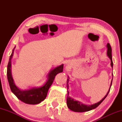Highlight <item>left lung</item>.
<instances>
[{
	"mask_svg": "<svg viewBox=\"0 0 122 122\" xmlns=\"http://www.w3.org/2000/svg\"><path fill=\"white\" fill-rule=\"evenodd\" d=\"M107 56L108 57V58H110L111 60V66L112 68H113V62L112 60V49L111 47L110 43H108L107 44ZM113 76V75H112ZM68 79H67V90H68V96H67L66 99V104L68 107L71 110L73 111L74 112H86L89 111H91L92 110H93V109L96 108L97 106H99V105L101 104V103L103 100L106 99V97H107V96L109 92H110L111 86L112 85V79L111 82V85L110 87L109 88V90L108 92L106 94V96H104L103 99L100 100V102H97V103H95L91 105H85L82 104L81 102H80L79 101H77V100H75V99H73V98L69 96V85H68V82H69V77H68Z\"/></svg>",
	"mask_w": 122,
	"mask_h": 122,
	"instance_id": "obj_1",
	"label": "left lung"
}]
</instances>
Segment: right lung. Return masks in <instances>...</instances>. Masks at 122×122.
<instances>
[{
	"mask_svg": "<svg viewBox=\"0 0 122 122\" xmlns=\"http://www.w3.org/2000/svg\"><path fill=\"white\" fill-rule=\"evenodd\" d=\"M15 48L12 50V53L10 57L7 66V79L11 92L18 99L29 104H38L43 101L46 97L49 89L52 84L55 76L59 73L62 72L64 69V64H61L56 68L51 69L47 75V80L43 85L39 87L30 88L26 90H22L15 85L14 80L11 73V60L14 55Z\"/></svg>",
	"mask_w": 122,
	"mask_h": 122,
	"instance_id": "1",
	"label": "right lung"
}]
</instances>
